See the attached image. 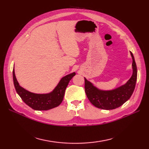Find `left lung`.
Listing matches in <instances>:
<instances>
[{
    "instance_id": "left-lung-1",
    "label": "left lung",
    "mask_w": 149,
    "mask_h": 149,
    "mask_svg": "<svg viewBox=\"0 0 149 149\" xmlns=\"http://www.w3.org/2000/svg\"><path fill=\"white\" fill-rule=\"evenodd\" d=\"M132 58V75L125 84L115 89L104 91L98 89L93 84L84 78V89L88 99L93 106L102 109H114L123 105L131 97L134 90L137 79V67L133 54Z\"/></svg>"
}]
</instances>
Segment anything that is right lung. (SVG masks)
Masks as SVG:
<instances>
[{
  "label": "right lung",
  "instance_id": "right-lung-1",
  "mask_svg": "<svg viewBox=\"0 0 149 149\" xmlns=\"http://www.w3.org/2000/svg\"><path fill=\"white\" fill-rule=\"evenodd\" d=\"M75 75V72L63 77L52 92L45 94L34 93L25 90L19 85L15 74V70H13V77L15 90L22 100L27 106L34 110L46 111L58 106L62 102L65 90L68 83Z\"/></svg>",
  "mask_w": 149,
  "mask_h": 149
}]
</instances>
